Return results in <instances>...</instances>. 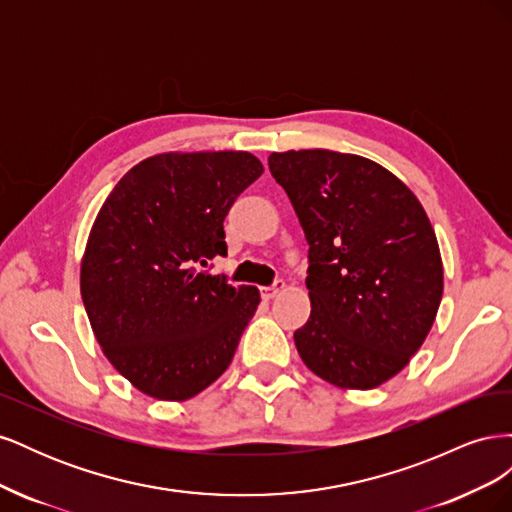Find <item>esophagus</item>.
Wrapping results in <instances>:
<instances>
[{"label": "esophagus", "mask_w": 512, "mask_h": 512, "mask_svg": "<svg viewBox=\"0 0 512 512\" xmlns=\"http://www.w3.org/2000/svg\"><path fill=\"white\" fill-rule=\"evenodd\" d=\"M280 290H284V282H282V280H277L273 286L260 288V294H262V299H265V301H271V299H275V297H277V292H280Z\"/></svg>", "instance_id": "obj_1"}]
</instances>
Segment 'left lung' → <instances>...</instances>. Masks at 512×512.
I'll return each mask as SVG.
<instances>
[{"mask_svg": "<svg viewBox=\"0 0 512 512\" xmlns=\"http://www.w3.org/2000/svg\"><path fill=\"white\" fill-rule=\"evenodd\" d=\"M309 243L312 314L294 331L303 363L342 389H374L410 363L436 320V232L393 173L352 153H271Z\"/></svg>", "mask_w": 512, "mask_h": 512, "instance_id": "8db88e82", "label": "left lung"}]
</instances>
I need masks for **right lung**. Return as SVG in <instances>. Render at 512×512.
Returning a JSON list of instances; mask_svg holds the SVG:
<instances>
[{
  "instance_id": "right-lung-1",
  "label": "right lung",
  "mask_w": 512,
  "mask_h": 512,
  "mask_svg": "<svg viewBox=\"0 0 512 512\" xmlns=\"http://www.w3.org/2000/svg\"><path fill=\"white\" fill-rule=\"evenodd\" d=\"M262 170L247 151L160 153L104 200L81 262V297L106 359L141 393L190 399L235 356L260 292L205 267L226 256V215Z\"/></svg>"
}]
</instances>
